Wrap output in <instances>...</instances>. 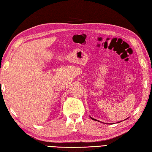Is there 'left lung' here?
Here are the masks:
<instances>
[{
    "mask_svg": "<svg viewBox=\"0 0 152 152\" xmlns=\"http://www.w3.org/2000/svg\"><path fill=\"white\" fill-rule=\"evenodd\" d=\"M90 118H91V119H92V120H95V121H97V122H100V121H99V120H96V119H94V118H91V117H90ZM118 123H119V122H118Z\"/></svg>",
    "mask_w": 152,
    "mask_h": 152,
    "instance_id": "1",
    "label": "left lung"
}]
</instances>
